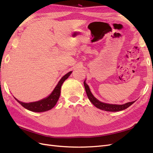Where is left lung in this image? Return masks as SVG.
I'll use <instances>...</instances> for the list:
<instances>
[{
	"instance_id": "8db88e82",
	"label": "left lung",
	"mask_w": 153,
	"mask_h": 153,
	"mask_svg": "<svg viewBox=\"0 0 153 153\" xmlns=\"http://www.w3.org/2000/svg\"><path fill=\"white\" fill-rule=\"evenodd\" d=\"M84 87H85L88 98H89V100L91 101V102L96 107L100 108L101 110L108 111V112H117V111L123 110L124 109L128 108L129 106H131L133 103H134V102H135V101H131V102H128L127 103H125L123 105H112V104L102 103L99 100H97L96 98H94V96L92 94L89 86L87 85V84L85 82V81L84 82Z\"/></svg>"
}]
</instances>
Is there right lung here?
I'll return each mask as SVG.
<instances>
[{"mask_svg": "<svg viewBox=\"0 0 153 153\" xmlns=\"http://www.w3.org/2000/svg\"><path fill=\"white\" fill-rule=\"evenodd\" d=\"M71 71L69 72L67 74H66L64 76H62V78L60 80L58 84L55 87L54 90L53 91L52 93H51V94L48 97H47V98H46L42 100H40L33 103H25L21 102V101H18L16 98L15 99L22 106H24L25 108L27 110L32 111V112H41L52 109L55 105V104L57 103V101L59 98L60 94H61V88L63 82L67 79L69 76L71 75Z\"/></svg>", "mask_w": 153, "mask_h": 153, "instance_id": "1", "label": "right lung"}]
</instances>
